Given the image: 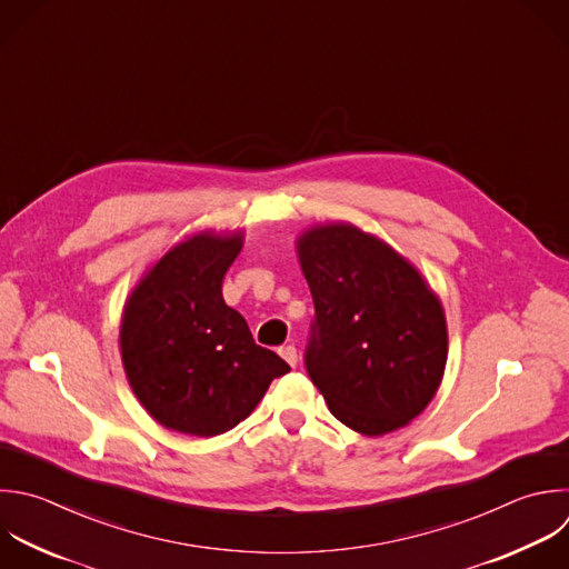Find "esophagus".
<instances>
[{
  "mask_svg": "<svg viewBox=\"0 0 569 569\" xmlns=\"http://www.w3.org/2000/svg\"><path fill=\"white\" fill-rule=\"evenodd\" d=\"M280 356H282L291 367H296V365H298V351H296V347H293V345L282 347V349H280Z\"/></svg>",
  "mask_w": 569,
  "mask_h": 569,
  "instance_id": "obj_1",
  "label": "esophagus"
}]
</instances>
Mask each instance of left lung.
<instances>
[{"mask_svg": "<svg viewBox=\"0 0 569 569\" xmlns=\"http://www.w3.org/2000/svg\"><path fill=\"white\" fill-rule=\"evenodd\" d=\"M316 318L305 349L331 413L365 436L405 427L433 398L447 362L445 313L422 276L353 224L298 238Z\"/></svg>", "mask_w": 569, "mask_h": 569, "instance_id": "obj_1", "label": "left lung"}]
</instances>
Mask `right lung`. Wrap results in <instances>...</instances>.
<instances>
[{
	"instance_id": "1",
	"label": "right lung",
	"mask_w": 569,
	"mask_h": 569,
	"mask_svg": "<svg viewBox=\"0 0 569 569\" xmlns=\"http://www.w3.org/2000/svg\"><path fill=\"white\" fill-rule=\"evenodd\" d=\"M242 233H198L173 247L133 289L122 313L127 378L167 429L218 436L244 420L291 367L256 345L222 298Z\"/></svg>"
}]
</instances>
